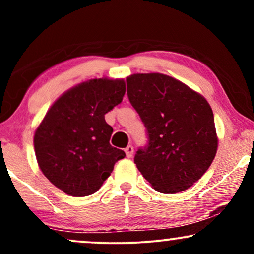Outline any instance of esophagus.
I'll return each mask as SVG.
<instances>
[{
	"instance_id": "obj_1",
	"label": "esophagus",
	"mask_w": 254,
	"mask_h": 254,
	"mask_svg": "<svg viewBox=\"0 0 254 254\" xmlns=\"http://www.w3.org/2000/svg\"><path fill=\"white\" fill-rule=\"evenodd\" d=\"M125 152H126V156L128 158H130L131 156H133V154H134V148H133V145H128V147L125 149Z\"/></svg>"
}]
</instances>
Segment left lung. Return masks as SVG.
<instances>
[{
	"instance_id": "left-lung-1",
	"label": "left lung",
	"mask_w": 254,
	"mask_h": 254,
	"mask_svg": "<svg viewBox=\"0 0 254 254\" xmlns=\"http://www.w3.org/2000/svg\"><path fill=\"white\" fill-rule=\"evenodd\" d=\"M127 95L149 137L134 157L159 193L183 192L207 171L217 151L213 110L203 96L171 76H128Z\"/></svg>"
}]
</instances>
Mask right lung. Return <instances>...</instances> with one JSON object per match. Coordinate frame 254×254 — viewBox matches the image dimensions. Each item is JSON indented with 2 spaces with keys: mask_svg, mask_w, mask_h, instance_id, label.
<instances>
[{
  "mask_svg": "<svg viewBox=\"0 0 254 254\" xmlns=\"http://www.w3.org/2000/svg\"><path fill=\"white\" fill-rule=\"evenodd\" d=\"M123 78H93L72 86L50 107L34 131V152L44 176L71 196L97 192L126 154L110 144L105 114L123 102Z\"/></svg>",
  "mask_w": 254,
  "mask_h": 254,
  "instance_id": "1",
  "label": "right lung"
}]
</instances>
